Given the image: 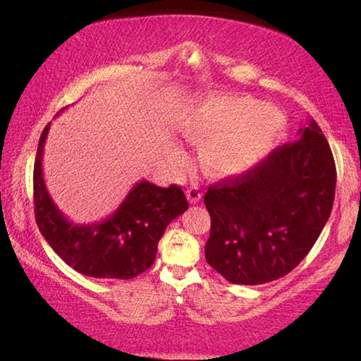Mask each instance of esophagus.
Instances as JSON below:
<instances>
[{"label": "esophagus", "instance_id": "obj_1", "mask_svg": "<svg viewBox=\"0 0 361 361\" xmlns=\"http://www.w3.org/2000/svg\"><path fill=\"white\" fill-rule=\"evenodd\" d=\"M185 195H187V198H189L190 203H197V202H200L202 192H200V189H198V187H190V189H187Z\"/></svg>", "mask_w": 361, "mask_h": 361}]
</instances>
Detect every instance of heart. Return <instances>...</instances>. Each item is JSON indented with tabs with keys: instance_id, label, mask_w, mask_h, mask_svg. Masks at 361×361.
I'll return each mask as SVG.
<instances>
[{
	"instance_id": "b5f03b06",
	"label": "heart",
	"mask_w": 361,
	"mask_h": 361,
	"mask_svg": "<svg viewBox=\"0 0 361 361\" xmlns=\"http://www.w3.org/2000/svg\"><path fill=\"white\" fill-rule=\"evenodd\" d=\"M182 130L202 145L200 163L210 176L233 177L257 166L286 130L281 111L247 96H218L198 104Z\"/></svg>"
}]
</instances>
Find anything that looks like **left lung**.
Masks as SVG:
<instances>
[{
    "label": "left lung",
    "instance_id": "8db88e82",
    "mask_svg": "<svg viewBox=\"0 0 361 361\" xmlns=\"http://www.w3.org/2000/svg\"><path fill=\"white\" fill-rule=\"evenodd\" d=\"M244 174L210 185L207 262L231 283L262 285L306 257L331 216L336 161L314 120Z\"/></svg>",
    "mask_w": 361,
    "mask_h": 361
}]
</instances>
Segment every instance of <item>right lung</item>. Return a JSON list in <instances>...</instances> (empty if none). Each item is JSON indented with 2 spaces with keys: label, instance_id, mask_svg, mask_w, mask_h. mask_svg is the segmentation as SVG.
<instances>
[{
  "label": "right lung",
  "instance_id": "1",
  "mask_svg": "<svg viewBox=\"0 0 361 361\" xmlns=\"http://www.w3.org/2000/svg\"><path fill=\"white\" fill-rule=\"evenodd\" d=\"M50 123L40 135L34 164V212L42 236L70 267L94 279H133L153 265L158 243L189 203L180 187L138 182L117 212L90 224L68 221L51 200L42 176V154Z\"/></svg>",
  "mask_w": 361,
  "mask_h": 361
}]
</instances>
